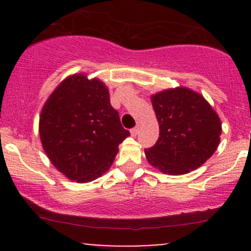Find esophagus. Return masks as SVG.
Instances as JSON below:
<instances>
[{
  "mask_svg": "<svg viewBox=\"0 0 251 251\" xmlns=\"http://www.w3.org/2000/svg\"><path fill=\"white\" fill-rule=\"evenodd\" d=\"M139 133V126H135V127H133L131 129V135L132 137H137V134Z\"/></svg>",
  "mask_w": 251,
  "mask_h": 251,
  "instance_id": "obj_1",
  "label": "esophagus"
}]
</instances>
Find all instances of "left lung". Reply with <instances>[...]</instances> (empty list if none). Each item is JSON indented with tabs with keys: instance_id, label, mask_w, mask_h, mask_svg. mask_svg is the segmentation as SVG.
<instances>
[{
	"instance_id": "8db88e82",
	"label": "left lung",
	"mask_w": 251,
	"mask_h": 251,
	"mask_svg": "<svg viewBox=\"0 0 251 251\" xmlns=\"http://www.w3.org/2000/svg\"><path fill=\"white\" fill-rule=\"evenodd\" d=\"M159 124L155 145L145 150L146 159L166 175H185L198 169L220 145L218 114L197 92L176 87L151 97Z\"/></svg>"
}]
</instances>
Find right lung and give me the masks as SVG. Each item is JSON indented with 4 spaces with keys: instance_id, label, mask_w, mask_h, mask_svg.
<instances>
[{
    "instance_id": "add662e5",
    "label": "right lung",
    "mask_w": 251,
    "mask_h": 251,
    "mask_svg": "<svg viewBox=\"0 0 251 251\" xmlns=\"http://www.w3.org/2000/svg\"><path fill=\"white\" fill-rule=\"evenodd\" d=\"M46 154L68 179L87 183L111 168L118 146L129 132L109 102L99 79L66 77L43 105L39 123Z\"/></svg>"
}]
</instances>
